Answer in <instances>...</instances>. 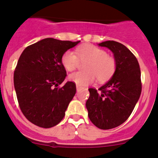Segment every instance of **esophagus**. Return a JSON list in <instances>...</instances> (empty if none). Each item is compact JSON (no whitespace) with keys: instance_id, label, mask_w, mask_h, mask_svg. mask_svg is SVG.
Returning a JSON list of instances; mask_svg holds the SVG:
<instances>
[{"instance_id":"obj_1","label":"esophagus","mask_w":158,"mask_h":158,"mask_svg":"<svg viewBox=\"0 0 158 158\" xmlns=\"http://www.w3.org/2000/svg\"><path fill=\"white\" fill-rule=\"evenodd\" d=\"M81 89V88L80 87V86H79V85H77V91H80V89Z\"/></svg>"}]
</instances>
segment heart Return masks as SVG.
<instances>
[{"mask_svg":"<svg viewBox=\"0 0 158 158\" xmlns=\"http://www.w3.org/2000/svg\"><path fill=\"white\" fill-rule=\"evenodd\" d=\"M61 62L65 70L69 72L75 70L80 62H85L83 65L85 71L73 73L69 76L71 81L80 86L92 84L96 78L99 83L107 82L115 74L117 68L115 57L93 44L78 47L75 50V54L70 51H65Z\"/></svg>","mask_w":158,"mask_h":158,"instance_id":"obj_1","label":"heart"}]
</instances>
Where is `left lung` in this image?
Instances as JSON below:
<instances>
[{
	"instance_id": "1",
	"label": "left lung",
	"mask_w": 158,
	"mask_h": 158,
	"mask_svg": "<svg viewBox=\"0 0 158 158\" xmlns=\"http://www.w3.org/2000/svg\"><path fill=\"white\" fill-rule=\"evenodd\" d=\"M99 46L112 51L116 71L99 91L89 89L90 95L85 105L95 126L109 130L123 123L133 111L142 93L141 70L136 57L122 43L106 41Z\"/></svg>"
}]
</instances>
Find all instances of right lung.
<instances>
[{
	"label": "right lung",
	"instance_id": "add662e5",
	"mask_svg": "<svg viewBox=\"0 0 158 158\" xmlns=\"http://www.w3.org/2000/svg\"><path fill=\"white\" fill-rule=\"evenodd\" d=\"M80 41L44 39L23 50L14 71V87L19 108L38 127L50 128L62 120L76 93V84L67 81L62 54Z\"/></svg>",
	"mask_w": 158,
	"mask_h": 158
}]
</instances>
